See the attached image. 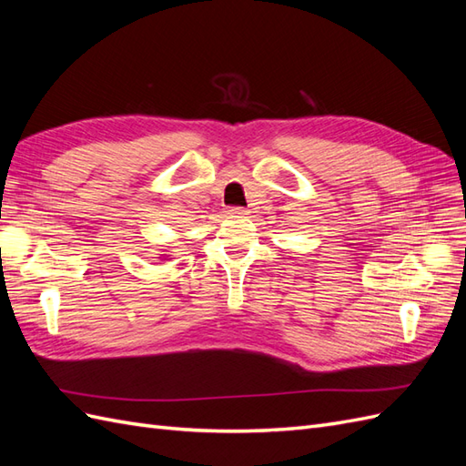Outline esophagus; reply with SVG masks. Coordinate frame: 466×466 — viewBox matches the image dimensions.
Returning <instances> with one entry per match:
<instances>
[{"mask_svg": "<svg viewBox=\"0 0 466 466\" xmlns=\"http://www.w3.org/2000/svg\"><path fill=\"white\" fill-rule=\"evenodd\" d=\"M228 214L229 216H247V209L238 208V206H231V208H228Z\"/></svg>", "mask_w": 466, "mask_h": 466, "instance_id": "esophagus-1", "label": "esophagus"}]
</instances>
